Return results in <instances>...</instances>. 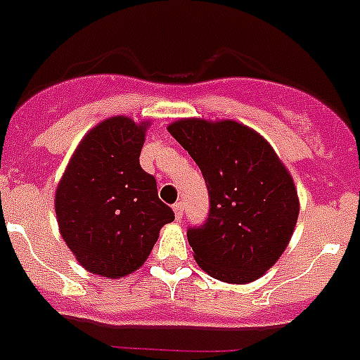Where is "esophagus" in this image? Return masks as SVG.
I'll list each match as a JSON object with an SVG mask.
<instances>
[{"instance_id":"esophagus-1","label":"esophagus","mask_w":360,"mask_h":360,"mask_svg":"<svg viewBox=\"0 0 360 360\" xmlns=\"http://www.w3.org/2000/svg\"><path fill=\"white\" fill-rule=\"evenodd\" d=\"M174 213H176L177 220H181V218H183V202L174 204Z\"/></svg>"}]
</instances>
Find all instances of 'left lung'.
<instances>
[{
	"instance_id": "1",
	"label": "left lung",
	"mask_w": 360,
	"mask_h": 360,
	"mask_svg": "<svg viewBox=\"0 0 360 360\" xmlns=\"http://www.w3.org/2000/svg\"><path fill=\"white\" fill-rule=\"evenodd\" d=\"M169 133L199 165L210 214L188 229L199 266L218 281L247 284L270 270L297 226V190L270 143L236 120L181 119Z\"/></svg>"
}]
</instances>
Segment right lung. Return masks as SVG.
Here are the masks:
<instances>
[{"label": "right lung", "mask_w": 360, "mask_h": 360, "mask_svg": "<svg viewBox=\"0 0 360 360\" xmlns=\"http://www.w3.org/2000/svg\"><path fill=\"white\" fill-rule=\"evenodd\" d=\"M149 124L117 115L85 134L55 195L60 234L85 270L120 278L139 270L174 211L140 167Z\"/></svg>", "instance_id": "right-lung-1"}]
</instances>
